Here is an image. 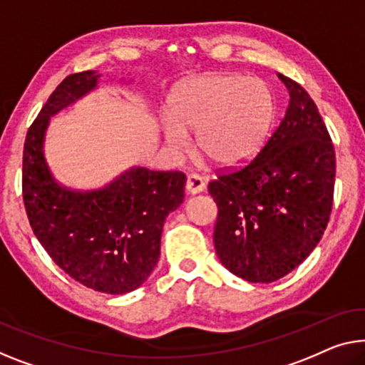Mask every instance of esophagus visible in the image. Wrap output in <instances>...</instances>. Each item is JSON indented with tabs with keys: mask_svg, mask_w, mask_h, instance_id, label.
I'll use <instances>...</instances> for the list:
<instances>
[{
	"mask_svg": "<svg viewBox=\"0 0 365 365\" xmlns=\"http://www.w3.org/2000/svg\"><path fill=\"white\" fill-rule=\"evenodd\" d=\"M185 188H187V192L190 195L201 193L205 190L203 178H201L198 173H192V175H188V178H187V185H185Z\"/></svg>",
	"mask_w": 365,
	"mask_h": 365,
	"instance_id": "1",
	"label": "esophagus"
}]
</instances>
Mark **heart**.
I'll use <instances>...</instances> for the list:
<instances>
[{"mask_svg":"<svg viewBox=\"0 0 365 365\" xmlns=\"http://www.w3.org/2000/svg\"><path fill=\"white\" fill-rule=\"evenodd\" d=\"M275 98L264 80L211 73L178 85L164 116V134L172 152L188 149V130H197V148L221 167L252 160L275 119Z\"/></svg>","mask_w":365,"mask_h":365,"instance_id":"b5f03b06","label":"heart"}]
</instances>
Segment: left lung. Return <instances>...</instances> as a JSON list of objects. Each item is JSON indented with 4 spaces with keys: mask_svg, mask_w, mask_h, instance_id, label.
Instances as JSON below:
<instances>
[{
    "mask_svg": "<svg viewBox=\"0 0 365 365\" xmlns=\"http://www.w3.org/2000/svg\"><path fill=\"white\" fill-rule=\"evenodd\" d=\"M290 101L251 164L210 182L221 264L252 284L297 269L322 239L333 208L336 157L322 114L302 85L279 73Z\"/></svg>",
    "mask_w": 365,
    "mask_h": 365,
    "instance_id": "8db88e82",
    "label": "left lung"
}]
</instances>
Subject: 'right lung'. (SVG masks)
Instances as JSON below:
<instances>
[{
  "label": "right lung",
  "instance_id": "1",
  "mask_svg": "<svg viewBox=\"0 0 365 365\" xmlns=\"http://www.w3.org/2000/svg\"><path fill=\"white\" fill-rule=\"evenodd\" d=\"M100 77L95 70L68 75L42 106L26 135L23 198L36 237L65 274L91 290L123 295L157 265L162 227L183 203L187 177L130 167L96 190L53 178L43 154L51 118L96 90Z\"/></svg>",
  "mask_w": 365,
  "mask_h": 365
}]
</instances>
